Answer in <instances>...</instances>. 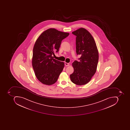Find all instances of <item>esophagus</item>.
<instances>
[{"mask_svg":"<svg viewBox=\"0 0 130 130\" xmlns=\"http://www.w3.org/2000/svg\"><path fill=\"white\" fill-rule=\"evenodd\" d=\"M65 65L66 66H69V64L68 63H67V62H65Z\"/></svg>","mask_w":130,"mask_h":130,"instance_id":"obj_1","label":"esophagus"}]
</instances>
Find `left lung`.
Returning <instances> with one entry per match:
<instances>
[{"mask_svg":"<svg viewBox=\"0 0 130 130\" xmlns=\"http://www.w3.org/2000/svg\"><path fill=\"white\" fill-rule=\"evenodd\" d=\"M76 36L77 55H81L72 63L73 73L70 75L71 82L77 85L88 83L96 71L99 61V52L93 37L87 30L81 28L72 32Z\"/></svg>","mask_w":130,"mask_h":130,"instance_id":"obj_1","label":"left lung"}]
</instances>
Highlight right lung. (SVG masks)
Masks as SVG:
<instances>
[{"mask_svg":"<svg viewBox=\"0 0 130 130\" xmlns=\"http://www.w3.org/2000/svg\"><path fill=\"white\" fill-rule=\"evenodd\" d=\"M69 33L51 28L42 32L37 39L33 50L32 67L37 79L42 83H55L64 66V62L53 58L59 51L62 40Z\"/></svg>","mask_w":130,"mask_h":130,"instance_id":"obj_1","label":"right lung"}]
</instances>
